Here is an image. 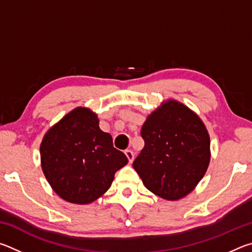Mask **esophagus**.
Listing matches in <instances>:
<instances>
[{"mask_svg": "<svg viewBox=\"0 0 252 252\" xmlns=\"http://www.w3.org/2000/svg\"><path fill=\"white\" fill-rule=\"evenodd\" d=\"M126 158H127V160H129V162L131 163L132 161H133V159H134V153H133V151L132 150H126Z\"/></svg>", "mask_w": 252, "mask_h": 252, "instance_id": "obj_1", "label": "esophagus"}]
</instances>
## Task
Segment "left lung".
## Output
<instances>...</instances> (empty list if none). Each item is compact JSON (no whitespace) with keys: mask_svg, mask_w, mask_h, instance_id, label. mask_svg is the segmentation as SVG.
I'll return each mask as SVG.
<instances>
[{"mask_svg":"<svg viewBox=\"0 0 252 252\" xmlns=\"http://www.w3.org/2000/svg\"><path fill=\"white\" fill-rule=\"evenodd\" d=\"M144 148L133 168L143 185L165 200H179L192 191L210 162V138L197 114L168 100L147 118Z\"/></svg>","mask_w":252,"mask_h":252,"instance_id":"obj_1","label":"left lung"}]
</instances>
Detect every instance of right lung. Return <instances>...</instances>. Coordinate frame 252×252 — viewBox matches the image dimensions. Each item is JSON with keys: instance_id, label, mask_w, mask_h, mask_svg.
Segmentation results:
<instances>
[{"instance_id": "right-lung-1", "label": "right lung", "mask_w": 252, "mask_h": 252, "mask_svg": "<svg viewBox=\"0 0 252 252\" xmlns=\"http://www.w3.org/2000/svg\"><path fill=\"white\" fill-rule=\"evenodd\" d=\"M41 165L54 192L65 201L88 204L111 187L127 158L113 147L112 136L99 126L96 114L76 108L46 132Z\"/></svg>"}]
</instances>
